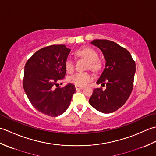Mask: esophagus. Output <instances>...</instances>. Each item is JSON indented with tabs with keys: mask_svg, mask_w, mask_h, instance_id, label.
Listing matches in <instances>:
<instances>
[{
	"mask_svg": "<svg viewBox=\"0 0 156 156\" xmlns=\"http://www.w3.org/2000/svg\"><path fill=\"white\" fill-rule=\"evenodd\" d=\"M75 88H76V90H82V89L84 88V87H80V86H77V85L75 86Z\"/></svg>",
	"mask_w": 156,
	"mask_h": 156,
	"instance_id": "1",
	"label": "esophagus"
}]
</instances>
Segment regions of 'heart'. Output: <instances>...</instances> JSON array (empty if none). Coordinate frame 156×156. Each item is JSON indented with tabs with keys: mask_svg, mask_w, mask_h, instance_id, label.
Masks as SVG:
<instances>
[{
	"mask_svg": "<svg viewBox=\"0 0 156 156\" xmlns=\"http://www.w3.org/2000/svg\"><path fill=\"white\" fill-rule=\"evenodd\" d=\"M76 55L88 61L87 67L93 71H98L101 68V62L98 59V52L91 47H84L78 49ZM65 68L68 73H72L74 69V61L68 58L65 62ZM92 80V75L88 72H78L72 75L69 81L75 85L84 87Z\"/></svg>",
	"mask_w": 156,
	"mask_h": 156,
	"instance_id": "b5f03b06",
	"label": "heart"
}]
</instances>
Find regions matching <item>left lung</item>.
<instances>
[{
    "instance_id": "8db88e82",
    "label": "left lung",
    "mask_w": 156,
    "mask_h": 156,
    "mask_svg": "<svg viewBox=\"0 0 156 156\" xmlns=\"http://www.w3.org/2000/svg\"><path fill=\"white\" fill-rule=\"evenodd\" d=\"M91 44L101 49L105 68L97 83L106 88L94 89L89 103L97 111L111 113L127 101L133 87L135 63L125 48L107 39H94Z\"/></svg>"
}]
</instances>
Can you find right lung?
<instances>
[{
    "label": "right lung",
    "instance_id": "add662e5",
    "mask_svg": "<svg viewBox=\"0 0 156 156\" xmlns=\"http://www.w3.org/2000/svg\"><path fill=\"white\" fill-rule=\"evenodd\" d=\"M65 45H53L36 51L26 62L23 88L35 109L46 115L58 117L67 110L75 86L59 88L66 75L65 62L70 52Z\"/></svg>",
    "mask_w": 156,
    "mask_h": 156
}]
</instances>
